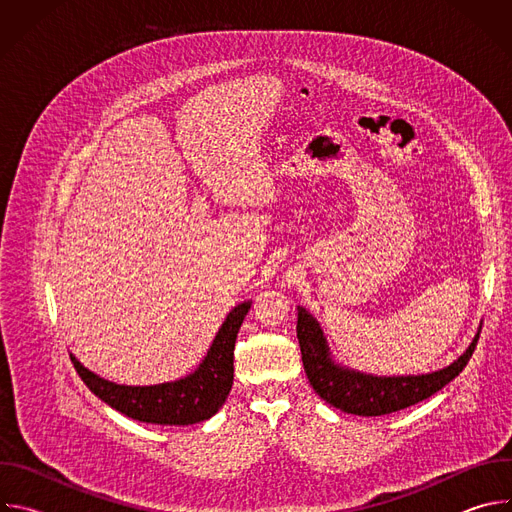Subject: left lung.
Here are the masks:
<instances>
[{"label":"left lung","mask_w":512,"mask_h":512,"mask_svg":"<svg viewBox=\"0 0 512 512\" xmlns=\"http://www.w3.org/2000/svg\"><path fill=\"white\" fill-rule=\"evenodd\" d=\"M296 330L304 369L314 391L332 407L362 417L401 411L444 389L462 373L480 338V334H476L468 350L450 367L437 373L417 377H373L338 367L330 356L320 324L310 312H306V308L300 306Z\"/></svg>","instance_id":"1"}]
</instances>
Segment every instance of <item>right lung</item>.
I'll return each mask as SVG.
<instances>
[{"mask_svg":"<svg viewBox=\"0 0 512 512\" xmlns=\"http://www.w3.org/2000/svg\"><path fill=\"white\" fill-rule=\"evenodd\" d=\"M249 308L251 302L239 304L218 330L200 367L186 379L174 383L154 387L115 385L85 369L75 356H70V360L91 393L119 413L145 423L192 425L212 417L227 401L235 373V340Z\"/></svg>","mask_w":512,"mask_h":512,"instance_id":"1","label":"right lung"}]
</instances>
